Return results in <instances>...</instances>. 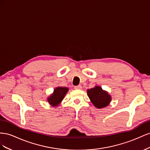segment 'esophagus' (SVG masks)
Here are the masks:
<instances>
[{"instance_id": "esophagus-1", "label": "esophagus", "mask_w": 150, "mask_h": 150, "mask_svg": "<svg viewBox=\"0 0 150 150\" xmlns=\"http://www.w3.org/2000/svg\"><path fill=\"white\" fill-rule=\"evenodd\" d=\"M82 85H76V86H75V87H74V88H75V89H77V90H80V89H82Z\"/></svg>"}]
</instances>
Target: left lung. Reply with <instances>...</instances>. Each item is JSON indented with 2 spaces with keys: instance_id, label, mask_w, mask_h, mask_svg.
Instances as JSON below:
<instances>
[{
  "instance_id": "left-lung-1",
  "label": "left lung",
  "mask_w": 150,
  "mask_h": 150,
  "mask_svg": "<svg viewBox=\"0 0 150 150\" xmlns=\"http://www.w3.org/2000/svg\"><path fill=\"white\" fill-rule=\"evenodd\" d=\"M87 94L92 103L99 109L108 105L111 100V97L108 92L104 91L99 86L87 90Z\"/></svg>"
}]
</instances>
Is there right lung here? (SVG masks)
Listing matches in <instances>:
<instances>
[{
  "label": "right lung",
  "instance_id": "1",
  "mask_svg": "<svg viewBox=\"0 0 150 150\" xmlns=\"http://www.w3.org/2000/svg\"><path fill=\"white\" fill-rule=\"evenodd\" d=\"M68 88L67 87H57L54 89V92L48 99L49 103L53 106H57L63 99Z\"/></svg>",
  "mask_w": 150,
  "mask_h": 150
}]
</instances>
